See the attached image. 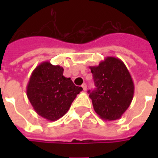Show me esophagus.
<instances>
[{
  "label": "esophagus",
  "mask_w": 158,
  "mask_h": 158,
  "mask_svg": "<svg viewBox=\"0 0 158 158\" xmlns=\"http://www.w3.org/2000/svg\"><path fill=\"white\" fill-rule=\"evenodd\" d=\"M81 87L83 88L84 91H86V90H87V85H86V84H85V83H83V84H82Z\"/></svg>",
  "instance_id": "1"
}]
</instances>
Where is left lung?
Segmentation results:
<instances>
[{
    "label": "left lung",
    "instance_id": "obj_1",
    "mask_svg": "<svg viewBox=\"0 0 158 158\" xmlns=\"http://www.w3.org/2000/svg\"><path fill=\"white\" fill-rule=\"evenodd\" d=\"M96 89L89 90L96 114L104 120L120 118L133 100L135 85L125 64L107 57L96 66H89Z\"/></svg>",
    "mask_w": 158,
    "mask_h": 158
}]
</instances>
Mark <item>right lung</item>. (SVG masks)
<instances>
[{"mask_svg": "<svg viewBox=\"0 0 158 158\" xmlns=\"http://www.w3.org/2000/svg\"><path fill=\"white\" fill-rule=\"evenodd\" d=\"M63 68L43 62L33 70L27 85V96L38 115L58 120L70 107L81 87L63 76Z\"/></svg>", "mask_w": 158, "mask_h": 158, "instance_id": "obj_1", "label": "right lung"}]
</instances>
